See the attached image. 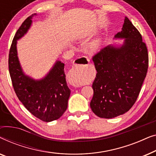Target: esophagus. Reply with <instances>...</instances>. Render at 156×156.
I'll list each match as a JSON object with an SVG mask.
<instances>
[{
	"instance_id": "esophagus-1",
	"label": "esophagus",
	"mask_w": 156,
	"mask_h": 156,
	"mask_svg": "<svg viewBox=\"0 0 156 156\" xmlns=\"http://www.w3.org/2000/svg\"><path fill=\"white\" fill-rule=\"evenodd\" d=\"M89 59L87 58V57H78L75 60V63L74 65H85V64L89 63ZM67 79L69 81V84L72 85L74 87H79L80 86L78 82L74 80V68H73L72 70H70L69 73L67 74Z\"/></svg>"
}]
</instances>
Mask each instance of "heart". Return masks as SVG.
Returning <instances> with one entry per match:
<instances>
[{
  "label": "heart",
  "instance_id": "heart-1",
  "mask_svg": "<svg viewBox=\"0 0 156 156\" xmlns=\"http://www.w3.org/2000/svg\"><path fill=\"white\" fill-rule=\"evenodd\" d=\"M101 37H97L96 39L93 40L92 41H91L89 43L87 44V50H89V52L91 53H95L99 51L100 47L101 44ZM76 81L78 82H84V80H82V78L80 76L76 78Z\"/></svg>",
  "mask_w": 156,
  "mask_h": 156
}]
</instances>
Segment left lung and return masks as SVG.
Returning a JSON list of instances; mask_svg holds the SVG:
<instances>
[{
    "label": "left lung",
    "mask_w": 156,
    "mask_h": 156,
    "mask_svg": "<svg viewBox=\"0 0 156 156\" xmlns=\"http://www.w3.org/2000/svg\"><path fill=\"white\" fill-rule=\"evenodd\" d=\"M114 38L123 39V43L109 44L93 57L97 73L90 107L104 119L120 116L133 106L148 67L146 44L127 17L121 31Z\"/></svg>",
    "instance_id": "obj_1"
}]
</instances>
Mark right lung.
Instances as JSON below:
<instances>
[{"mask_svg":"<svg viewBox=\"0 0 156 156\" xmlns=\"http://www.w3.org/2000/svg\"><path fill=\"white\" fill-rule=\"evenodd\" d=\"M29 16L16 32L10 49L8 67L15 92L25 108L40 120L50 122L62 116L67 110L70 89L66 82L65 64L57 60L48 73L35 80L23 72L18 56L17 43L30 28Z\"/></svg>","mask_w":156,"mask_h":156,"instance_id":"add662e5","label":"right lung"}]
</instances>
